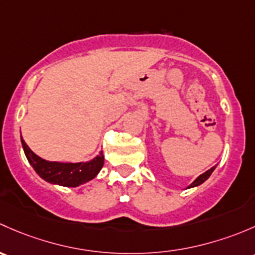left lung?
I'll list each match as a JSON object with an SVG mask.
<instances>
[{"label": "left lung", "instance_id": "obj_1", "mask_svg": "<svg viewBox=\"0 0 255 255\" xmlns=\"http://www.w3.org/2000/svg\"><path fill=\"white\" fill-rule=\"evenodd\" d=\"M214 169H215V167H212V168H210L209 170H206L205 173H203V174H201V175H199V177L196 178V179L194 180V182L191 183V184L189 185L188 188H193V186H198V185L203 184V183L205 182V180L207 179V178H209L210 175H211V173L214 172Z\"/></svg>", "mask_w": 255, "mask_h": 255}]
</instances>
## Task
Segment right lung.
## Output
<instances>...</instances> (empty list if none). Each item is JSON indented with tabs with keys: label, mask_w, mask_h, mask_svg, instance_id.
<instances>
[{
	"label": "right lung",
	"mask_w": 255,
	"mask_h": 255,
	"mask_svg": "<svg viewBox=\"0 0 255 255\" xmlns=\"http://www.w3.org/2000/svg\"><path fill=\"white\" fill-rule=\"evenodd\" d=\"M22 146L27 159L36 173L46 182L62 186H78L93 179L104 164L103 154L89 162L81 163H60L49 162L36 156L22 138Z\"/></svg>",
	"instance_id": "1"
}]
</instances>
